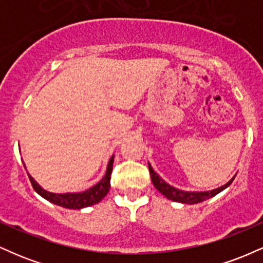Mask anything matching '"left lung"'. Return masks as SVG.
<instances>
[{
  "label": "left lung",
  "mask_w": 263,
  "mask_h": 263,
  "mask_svg": "<svg viewBox=\"0 0 263 263\" xmlns=\"http://www.w3.org/2000/svg\"><path fill=\"white\" fill-rule=\"evenodd\" d=\"M148 168H149L151 179H152V183L153 185L156 186V189L158 190L159 193H162L165 198L170 199V200L177 201V203H183V204H198V203H201V201L208 200V199L215 197V195L219 194L220 192H222L225 188H228V186L232 183V180L235 179L234 177L230 182L226 183L225 185L220 186L218 189L210 190V192H183V190L174 188V186H171L170 184L165 183L164 180H163L155 171H153V168L151 167L149 163H148Z\"/></svg>",
  "instance_id": "8db88e82"
}]
</instances>
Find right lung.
<instances>
[{
    "label": "right lung",
    "mask_w": 263,
    "mask_h": 263,
    "mask_svg": "<svg viewBox=\"0 0 263 263\" xmlns=\"http://www.w3.org/2000/svg\"><path fill=\"white\" fill-rule=\"evenodd\" d=\"M112 164H114V156L108 161L106 174L98 184L91 186L90 189L85 190L83 193H66V194H54V193H49L47 190L42 189L39 184L35 182L33 178L29 176V180H31L33 189L42 195L44 199L49 200L50 203L59 205V206L68 208V209H81V208L91 206L93 204H98L102 199L106 197V194L110 190V179L111 173H112Z\"/></svg>",
    "instance_id": "1"
}]
</instances>
